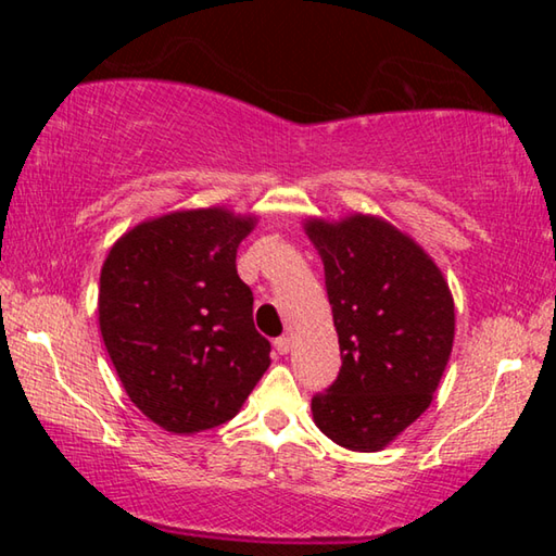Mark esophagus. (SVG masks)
I'll list each match as a JSON object with an SVG mask.
<instances>
[{
  "instance_id": "obj_1",
  "label": "esophagus",
  "mask_w": 556,
  "mask_h": 556,
  "mask_svg": "<svg viewBox=\"0 0 556 556\" xmlns=\"http://www.w3.org/2000/svg\"><path fill=\"white\" fill-rule=\"evenodd\" d=\"M275 351H277L279 355H287V353L291 351V338H289V336L277 338V341H275Z\"/></svg>"
}]
</instances>
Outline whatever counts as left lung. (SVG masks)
<instances>
[{"label":"left lung","instance_id":"8db88e82","mask_svg":"<svg viewBox=\"0 0 556 556\" xmlns=\"http://www.w3.org/2000/svg\"><path fill=\"white\" fill-rule=\"evenodd\" d=\"M324 260L341 372L314 394L316 427L351 451H380L431 404L454 345V299L441 269L375 215L306 220Z\"/></svg>","mask_w":556,"mask_h":556}]
</instances>
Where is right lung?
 <instances>
[{
    "mask_svg": "<svg viewBox=\"0 0 556 556\" xmlns=\"http://www.w3.org/2000/svg\"><path fill=\"white\" fill-rule=\"evenodd\" d=\"M255 228L225 208L176 211L112 244L100 333L129 400L154 425L195 434L232 419L269 368L235 255Z\"/></svg>",
    "mask_w": 556,
    "mask_h": 556,
    "instance_id": "right-lung-1",
    "label": "right lung"
}]
</instances>
